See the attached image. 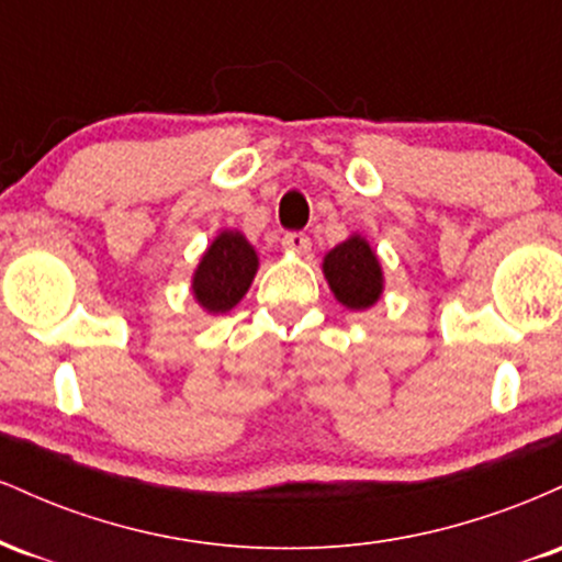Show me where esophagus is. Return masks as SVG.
Here are the masks:
<instances>
[{"instance_id":"1","label":"esophagus","mask_w":562,"mask_h":562,"mask_svg":"<svg viewBox=\"0 0 562 562\" xmlns=\"http://www.w3.org/2000/svg\"><path fill=\"white\" fill-rule=\"evenodd\" d=\"M282 248L290 250V254H308L312 250V240H308V235H303V232H288L285 237H282Z\"/></svg>"}]
</instances>
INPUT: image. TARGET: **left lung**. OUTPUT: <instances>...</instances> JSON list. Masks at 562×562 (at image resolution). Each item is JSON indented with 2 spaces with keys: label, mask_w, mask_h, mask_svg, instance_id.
Wrapping results in <instances>:
<instances>
[{
  "label": "left lung",
  "mask_w": 562,
  "mask_h": 562,
  "mask_svg": "<svg viewBox=\"0 0 562 562\" xmlns=\"http://www.w3.org/2000/svg\"><path fill=\"white\" fill-rule=\"evenodd\" d=\"M322 272L335 299L351 312H364L383 295V269L362 235L335 245L322 261Z\"/></svg>",
  "instance_id": "1"
}]
</instances>
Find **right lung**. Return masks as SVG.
<instances>
[{
	"label": "right lung",
	"mask_w": 562,
	"mask_h": 562,
	"mask_svg": "<svg viewBox=\"0 0 562 562\" xmlns=\"http://www.w3.org/2000/svg\"><path fill=\"white\" fill-rule=\"evenodd\" d=\"M256 269L259 256L243 232H218L192 274V295L209 314H227L248 293Z\"/></svg>",
	"instance_id": "add662e5"
}]
</instances>
